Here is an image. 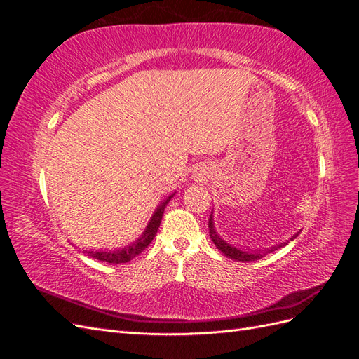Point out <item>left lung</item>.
Wrapping results in <instances>:
<instances>
[{
    "instance_id": "8db88e82",
    "label": "left lung",
    "mask_w": 359,
    "mask_h": 359,
    "mask_svg": "<svg viewBox=\"0 0 359 359\" xmlns=\"http://www.w3.org/2000/svg\"><path fill=\"white\" fill-rule=\"evenodd\" d=\"M208 227H210V236H211V240H212V243L215 244V247L220 250V252L224 255V256H227V257H231V259H236V260H241V262H250V260H256V259H260L262 257L265 253L264 252H259L257 253H245V252H241V250H238V248H235V247H232V245H229L227 243H224L222 238L215 233V231H214V224H212V214L210 215V220H208ZM297 236V235H295ZM281 245H278V248H280ZM274 250H277V247H274ZM269 252H273V248L271 250H268V253Z\"/></svg>"
}]
</instances>
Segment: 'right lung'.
<instances>
[{
	"label": "right lung",
	"mask_w": 359,
	"mask_h": 359,
	"mask_svg": "<svg viewBox=\"0 0 359 359\" xmlns=\"http://www.w3.org/2000/svg\"><path fill=\"white\" fill-rule=\"evenodd\" d=\"M170 198L172 196H169L165 202L158 206L157 211L153 215V219H151L149 224L147 226L144 235L140 236L135 244L128 245L123 250H116V252H103V250H99V252H86V250H83V253L91 256L93 259L102 260V262H107V264H126V262H128V260H132L133 257L139 256L149 245V243L154 240V236H156L158 227H160V223H161L163 211H165L166 203L170 201Z\"/></svg>",
	"instance_id": "right-lung-1"
}]
</instances>
